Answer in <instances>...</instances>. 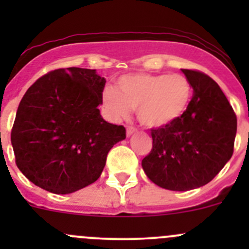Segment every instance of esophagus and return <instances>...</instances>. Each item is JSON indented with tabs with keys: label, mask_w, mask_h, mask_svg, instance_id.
Wrapping results in <instances>:
<instances>
[{
	"label": "esophagus",
	"mask_w": 249,
	"mask_h": 249,
	"mask_svg": "<svg viewBox=\"0 0 249 249\" xmlns=\"http://www.w3.org/2000/svg\"><path fill=\"white\" fill-rule=\"evenodd\" d=\"M136 131H137V130L135 129V127L127 126V129H126V136L130 137V136H131V135H134Z\"/></svg>",
	"instance_id": "obj_1"
}]
</instances>
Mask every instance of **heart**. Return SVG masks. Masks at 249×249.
Returning <instances> with one entry per match:
<instances>
[{"instance_id": "heart-1", "label": "heart", "mask_w": 249, "mask_h": 249, "mask_svg": "<svg viewBox=\"0 0 249 249\" xmlns=\"http://www.w3.org/2000/svg\"><path fill=\"white\" fill-rule=\"evenodd\" d=\"M192 85L183 74L131 73L106 87L102 105L112 119H126L131 109L148 127H161L182 117L192 100Z\"/></svg>"}]
</instances>
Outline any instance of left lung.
Instances as JSON below:
<instances>
[{"mask_svg":"<svg viewBox=\"0 0 249 249\" xmlns=\"http://www.w3.org/2000/svg\"><path fill=\"white\" fill-rule=\"evenodd\" d=\"M193 87L182 117L152 130L153 148L142 160L147 177L164 189L185 192L207 184L233 152L237 119L219 85L199 71L182 70Z\"/></svg>","mask_w":249,"mask_h":249,"instance_id":"left-lung-1","label":"left lung"}]
</instances>
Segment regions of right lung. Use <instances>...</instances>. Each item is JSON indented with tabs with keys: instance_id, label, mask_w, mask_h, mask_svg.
<instances>
[{
	"instance_id": "right-lung-1",
	"label": "right lung",
	"mask_w": 249,
	"mask_h": 249,
	"mask_svg": "<svg viewBox=\"0 0 249 249\" xmlns=\"http://www.w3.org/2000/svg\"><path fill=\"white\" fill-rule=\"evenodd\" d=\"M106 79L96 70L49 72L25 92L11 141L17 166L35 185L71 194L99 179L125 127L100 114Z\"/></svg>"
}]
</instances>
